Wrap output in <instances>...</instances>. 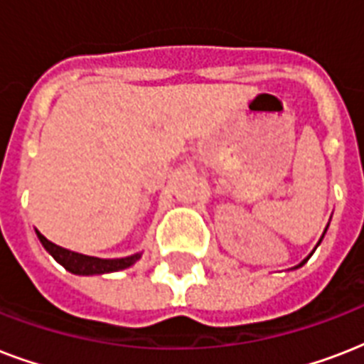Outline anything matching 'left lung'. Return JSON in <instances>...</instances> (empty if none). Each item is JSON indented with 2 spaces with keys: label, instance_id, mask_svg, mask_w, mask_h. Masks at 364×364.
<instances>
[{
  "label": "left lung",
  "instance_id": "8db88e82",
  "mask_svg": "<svg viewBox=\"0 0 364 364\" xmlns=\"http://www.w3.org/2000/svg\"><path fill=\"white\" fill-rule=\"evenodd\" d=\"M327 228H328V225H327ZM327 228H325V230H323V236H325V232H327ZM323 236H321V238H319V242H317V245H319V243H321ZM317 245H316V247H314V251H316V249H317ZM314 251H311V253H310V255H308V257H306V259H304V260H302V262H300V264L293 266V268H291V270H296V268H300V266H304V264H306V262H308V259H310L311 255H314Z\"/></svg>",
  "mask_w": 364,
  "mask_h": 364
}]
</instances>
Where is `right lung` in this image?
Instances as JSON below:
<instances>
[{"instance_id":"right-lung-1","label":"right lung","mask_w":364,"mask_h":364,"mask_svg":"<svg viewBox=\"0 0 364 364\" xmlns=\"http://www.w3.org/2000/svg\"><path fill=\"white\" fill-rule=\"evenodd\" d=\"M37 238L43 243V247L47 249L48 253L53 255L54 260L64 266L65 270L77 276H100V274H111V272L124 270L130 268L134 262L141 259V253H134L130 257H122V259H100V257H90V255L77 253L70 249L60 247L50 240H47L39 230H36Z\"/></svg>"}]
</instances>
